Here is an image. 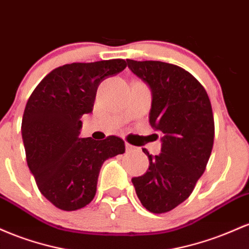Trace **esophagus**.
<instances>
[{
	"mask_svg": "<svg viewBox=\"0 0 249 249\" xmlns=\"http://www.w3.org/2000/svg\"><path fill=\"white\" fill-rule=\"evenodd\" d=\"M134 149H135V147L132 146L130 143H128V142H125V150H127V152H130V150H134Z\"/></svg>",
	"mask_w": 249,
	"mask_h": 249,
	"instance_id": "1",
	"label": "esophagus"
}]
</instances>
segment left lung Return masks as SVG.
Here are the masks:
<instances>
[{
  "label": "left lung",
  "instance_id": "8db88e82",
  "mask_svg": "<svg viewBox=\"0 0 249 249\" xmlns=\"http://www.w3.org/2000/svg\"><path fill=\"white\" fill-rule=\"evenodd\" d=\"M127 64L150 87L149 124L162 133L161 153L142 149L149 167L132 182L147 211L167 213L188 199L207 166L214 142L212 105L203 86L181 67L161 61Z\"/></svg>",
  "mask_w": 249,
  "mask_h": 249
}]
</instances>
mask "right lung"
Returning <instances> with one entry per match:
<instances>
[{"mask_svg":"<svg viewBox=\"0 0 249 249\" xmlns=\"http://www.w3.org/2000/svg\"><path fill=\"white\" fill-rule=\"evenodd\" d=\"M127 67L124 60L71 63L52 71L34 89L22 119L27 163L47 200L62 211L87 206L103 162L124 153V140L79 138L81 117L93 110L97 87Z\"/></svg>","mask_w":249,"mask_h":249,"instance_id":"1","label":"right lung"}]
</instances>
